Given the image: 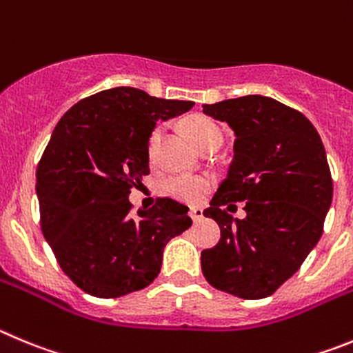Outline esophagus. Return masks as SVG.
<instances>
[{"label": "esophagus", "instance_id": "obj_1", "mask_svg": "<svg viewBox=\"0 0 353 353\" xmlns=\"http://www.w3.org/2000/svg\"><path fill=\"white\" fill-rule=\"evenodd\" d=\"M190 216H192V220L196 223V221H200V220H202V218H204V212H202V209L193 208L192 211H190Z\"/></svg>", "mask_w": 353, "mask_h": 353}]
</instances>
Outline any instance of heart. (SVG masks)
<instances>
[{
	"label": "heart",
	"instance_id": "b5f03b06",
	"mask_svg": "<svg viewBox=\"0 0 353 353\" xmlns=\"http://www.w3.org/2000/svg\"><path fill=\"white\" fill-rule=\"evenodd\" d=\"M184 130L188 133L190 141L200 151L220 145L221 141H223V135H221V130L218 128V125L204 116H192L190 119H186ZM161 135H163V126H157L149 135L148 153L151 160L157 154V148L161 141ZM163 188L170 196L177 200L199 202L205 195V192L211 188V179L205 176H174L165 181Z\"/></svg>",
	"mask_w": 353,
	"mask_h": 353
}]
</instances>
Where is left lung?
I'll use <instances>...</instances> for the list:
<instances>
[{
  "label": "left lung",
  "mask_w": 353,
  "mask_h": 353,
  "mask_svg": "<svg viewBox=\"0 0 353 353\" xmlns=\"http://www.w3.org/2000/svg\"><path fill=\"white\" fill-rule=\"evenodd\" d=\"M234 133V160L204 216L220 225L214 248L202 252L209 285L241 299L274 294L322 237L332 177L322 139L310 119L260 94L204 105ZM232 201H246L244 221Z\"/></svg>",
  "instance_id": "1"
}]
</instances>
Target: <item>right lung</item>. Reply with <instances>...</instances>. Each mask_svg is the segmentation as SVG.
I'll list each match as a JSON object with an SVG mask.
<instances>
[{
	"instance_id": "1",
	"label": "right lung",
	"mask_w": 353,
	"mask_h": 353,
	"mask_svg": "<svg viewBox=\"0 0 353 353\" xmlns=\"http://www.w3.org/2000/svg\"><path fill=\"white\" fill-rule=\"evenodd\" d=\"M193 101L112 88L77 101L54 128L37 169L43 237L85 294L112 299L153 283L163 248L192 225L188 208L158 199L130 214L128 195L149 174V135Z\"/></svg>"
}]
</instances>
